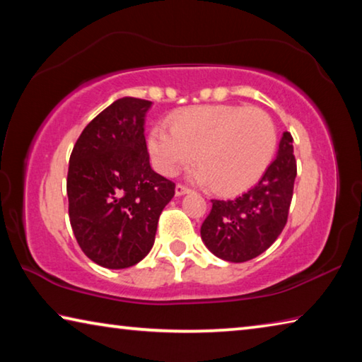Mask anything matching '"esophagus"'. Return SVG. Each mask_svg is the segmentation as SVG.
Wrapping results in <instances>:
<instances>
[{
	"mask_svg": "<svg viewBox=\"0 0 362 362\" xmlns=\"http://www.w3.org/2000/svg\"><path fill=\"white\" fill-rule=\"evenodd\" d=\"M189 192H192V189H189V188L185 187V185H182V183H179V185L175 187V194H177V196L187 194V193H189Z\"/></svg>",
	"mask_w": 362,
	"mask_h": 362,
	"instance_id": "obj_1",
	"label": "esophagus"
}]
</instances>
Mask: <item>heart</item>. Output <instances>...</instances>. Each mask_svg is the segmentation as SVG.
I'll use <instances>...</instances> for the list:
<instances>
[{
	"label": "heart",
	"mask_w": 362,
	"mask_h": 362,
	"mask_svg": "<svg viewBox=\"0 0 362 362\" xmlns=\"http://www.w3.org/2000/svg\"><path fill=\"white\" fill-rule=\"evenodd\" d=\"M278 145L276 126L255 107L206 105L183 110L170 127L150 131L148 150L159 173L174 177L192 164L198 153L201 166L193 179L216 183L222 193L241 192L260 179L273 161Z\"/></svg>",
	"instance_id": "1"
}]
</instances>
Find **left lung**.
<instances>
[{"label":"left lung","mask_w":362,"mask_h":362,"mask_svg":"<svg viewBox=\"0 0 362 362\" xmlns=\"http://www.w3.org/2000/svg\"><path fill=\"white\" fill-rule=\"evenodd\" d=\"M297 177L292 136L284 132L278 156L255 187L233 199H212L201 225L206 247L218 259L241 263L255 259L284 230Z\"/></svg>","instance_id":"obj_1"}]
</instances>
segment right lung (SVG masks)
I'll use <instances>...</instances> for the list:
<instances>
[{
    "mask_svg": "<svg viewBox=\"0 0 362 362\" xmlns=\"http://www.w3.org/2000/svg\"><path fill=\"white\" fill-rule=\"evenodd\" d=\"M150 100L122 97L84 127L70 155V225L97 265H136L155 243L159 216L175 183L150 166L144 134Z\"/></svg>",
    "mask_w": 362,
    "mask_h": 362,
    "instance_id": "right-lung-1",
    "label": "right lung"
}]
</instances>
